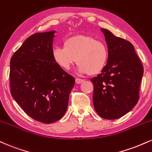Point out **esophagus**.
Listing matches in <instances>:
<instances>
[{
    "label": "esophagus",
    "instance_id": "obj_1",
    "mask_svg": "<svg viewBox=\"0 0 152 152\" xmlns=\"http://www.w3.org/2000/svg\"><path fill=\"white\" fill-rule=\"evenodd\" d=\"M75 81H76V83H78V84H80L81 83H83V82L84 81L83 79H81V78H76V79H75Z\"/></svg>",
    "mask_w": 152,
    "mask_h": 152
}]
</instances>
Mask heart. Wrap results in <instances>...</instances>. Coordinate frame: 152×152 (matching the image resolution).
<instances>
[{"instance_id":"1","label":"heart","mask_w":152,"mask_h":152,"mask_svg":"<svg viewBox=\"0 0 152 152\" xmlns=\"http://www.w3.org/2000/svg\"><path fill=\"white\" fill-rule=\"evenodd\" d=\"M52 58L60 68L69 70L77 61L80 74L97 75L104 70L109 58L106 45L94 37L76 35L67 38L64 47L53 49Z\"/></svg>"}]
</instances>
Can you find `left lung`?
Masks as SVG:
<instances>
[{
    "instance_id": "1",
    "label": "left lung",
    "mask_w": 152,
    "mask_h": 152,
    "mask_svg": "<svg viewBox=\"0 0 152 152\" xmlns=\"http://www.w3.org/2000/svg\"><path fill=\"white\" fill-rule=\"evenodd\" d=\"M103 32L109 58L105 68L91 78L94 91V108L104 119L115 120L129 113L137 103L144 69L129 42L115 36L106 29Z\"/></svg>"
}]
</instances>
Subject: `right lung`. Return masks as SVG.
Returning a JSON list of instances; mask_svg holds the SVG:
<instances>
[{
  "instance_id": "obj_1",
  "label": "right lung",
  "mask_w": 152,
  "mask_h": 152,
  "mask_svg": "<svg viewBox=\"0 0 152 152\" xmlns=\"http://www.w3.org/2000/svg\"><path fill=\"white\" fill-rule=\"evenodd\" d=\"M55 31L29 37L10 59V86L12 98L24 112L45 124L65 114L75 83L52 58Z\"/></svg>"
}]
</instances>
